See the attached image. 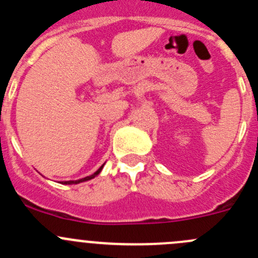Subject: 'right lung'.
Here are the masks:
<instances>
[{"label":"right lung","instance_id":"1","mask_svg":"<svg viewBox=\"0 0 258 258\" xmlns=\"http://www.w3.org/2000/svg\"><path fill=\"white\" fill-rule=\"evenodd\" d=\"M102 167H103V165L101 166V167L98 168V170L96 171V172L93 173V175H91V176H87V177H85V178L76 179V181H64V182H61V183H63V184H76V183H80V182H85V181H88V179H92L93 177H96V176H97L98 173L101 172V170H102Z\"/></svg>","mask_w":258,"mask_h":258}]
</instances>
